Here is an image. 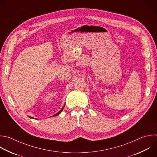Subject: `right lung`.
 <instances>
[{"label":"right lung","instance_id":"obj_1","mask_svg":"<svg viewBox=\"0 0 157 157\" xmlns=\"http://www.w3.org/2000/svg\"><path fill=\"white\" fill-rule=\"evenodd\" d=\"M64 106H65V104H64V106H63V108H62V109H61V110H60V111H59V112H58V113H56V114H55V115H53V116H52V117H55V116H57V115H59V114H60V113H61V112H62V111H63V109H64ZM29 118H33V119H36V118H33V117H30V116H29Z\"/></svg>","mask_w":157,"mask_h":157}]
</instances>
